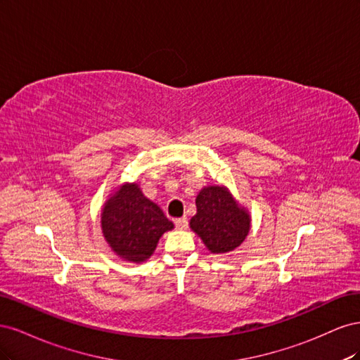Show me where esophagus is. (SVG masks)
<instances>
[{"instance_id":"34e87169","label":"esophagus","mask_w":360,"mask_h":360,"mask_svg":"<svg viewBox=\"0 0 360 360\" xmlns=\"http://www.w3.org/2000/svg\"><path fill=\"white\" fill-rule=\"evenodd\" d=\"M176 226L179 228V230H186V228H188V217H179V219H176Z\"/></svg>"}]
</instances>
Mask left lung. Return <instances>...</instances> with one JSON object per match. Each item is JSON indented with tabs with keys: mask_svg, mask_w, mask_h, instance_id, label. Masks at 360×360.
<instances>
[{
	"mask_svg": "<svg viewBox=\"0 0 360 360\" xmlns=\"http://www.w3.org/2000/svg\"><path fill=\"white\" fill-rule=\"evenodd\" d=\"M195 202L197 214L191 219V228L212 254L231 252L243 243L250 216L225 186L202 188Z\"/></svg>",
	"mask_w": 360,
	"mask_h": 360,
	"instance_id": "8db88e82",
	"label": "left lung"
}]
</instances>
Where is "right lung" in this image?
I'll use <instances>...</instances> for the list:
<instances>
[{"mask_svg":"<svg viewBox=\"0 0 360 360\" xmlns=\"http://www.w3.org/2000/svg\"><path fill=\"white\" fill-rule=\"evenodd\" d=\"M101 217L105 240L120 258L130 263L148 259L162 234L174 228L160 207L144 197L136 183L120 186L105 202Z\"/></svg>","mask_w":360,"mask_h":360,"instance_id":"1","label":"right lung"}]
</instances>
